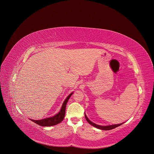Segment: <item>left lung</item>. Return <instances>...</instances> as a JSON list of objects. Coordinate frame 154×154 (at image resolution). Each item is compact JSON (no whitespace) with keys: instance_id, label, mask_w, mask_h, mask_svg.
I'll return each mask as SVG.
<instances>
[{"instance_id":"1","label":"left lung","mask_w":154,"mask_h":154,"mask_svg":"<svg viewBox=\"0 0 154 154\" xmlns=\"http://www.w3.org/2000/svg\"><path fill=\"white\" fill-rule=\"evenodd\" d=\"M85 117L87 122L89 123L91 125L96 127L97 128H99V129H100V130H103V131L111 130V129L115 128H116V127H119V126H120V125H121L124 124V123H121V124H114V125H100L95 124L93 123L92 122H91V121L88 119V117L85 115Z\"/></svg>"}]
</instances>
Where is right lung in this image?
I'll list each match as a JSON object with an SVG mask.
<instances>
[{
  "label": "right lung",
  "instance_id": "obj_1",
  "mask_svg": "<svg viewBox=\"0 0 154 154\" xmlns=\"http://www.w3.org/2000/svg\"><path fill=\"white\" fill-rule=\"evenodd\" d=\"M74 92H72L67 97V98L65 99L63 101L62 106L61 107V109L59 111L58 114H57L56 115L54 116L53 117H47L44 119H41V120H32L30 119L32 122H34V123L40 125V126H44V127H49V126H53L57 124H58L60 123L63 120L64 117H65V114H66V105L67 103L68 102V100H69L70 97L71 95L73 94Z\"/></svg>",
  "mask_w": 154,
  "mask_h": 154
}]
</instances>
